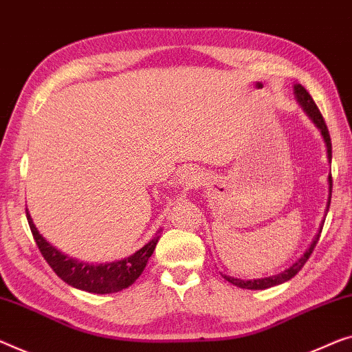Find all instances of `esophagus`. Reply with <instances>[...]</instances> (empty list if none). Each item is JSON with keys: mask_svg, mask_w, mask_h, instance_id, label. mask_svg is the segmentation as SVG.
Instances as JSON below:
<instances>
[{"mask_svg": "<svg viewBox=\"0 0 352 352\" xmlns=\"http://www.w3.org/2000/svg\"><path fill=\"white\" fill-rule=\"evenodd\" d=\"M201 180V177H199V174H197V170H194V169H186V170H183V174H182V182L185 183L186 186H194L196 185V183Z\"/></svg>", "mask_w": 352, "mask_h": 352, "instance_id": "34e87169", "label": "esophagus"}]
</instances>
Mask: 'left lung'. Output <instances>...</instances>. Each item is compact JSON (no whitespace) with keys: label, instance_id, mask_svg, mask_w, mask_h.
Masks as SVG:
<instances>
[{"label":"left lung","instance_id":"obj_1","mask_svg":"<svg viewBox=\"0 0 352 352\" xmlns=\"http://www.w3.org/2000/svg\"><path fill=\"white\" fill-rule=\"evenodd\" d=\"M294 93H296L297 102L300 104L303 110H305V113L311 118V122L316 124V128L321 131V135H322L324 142H326V146H327V160H329V162H332V142H330V134H329L327 124H326V122H324L321 112H319L318 106L314 104L313 98L310 96V93H308L305 88L300 85V83H296V85H294ZM330 197H332V175H329V199H327L326 212H324V218H322L321 224H319L318 232L313 237L310 246H308V248L305 250V253H303L300 258L294 262L292 265L287 267L286 270L280 272V274L272 275V276H265V278H258V280H240V278H234V276L221 274L224 280L232 283L234 286L242 287V289H267V287H274V286H278V285H283V283L289 281L291 278L296 276L298 272H300L302 267L305 265V262L308 261V258H310V254L313 253L314 246H316V243H318L319 235H321V230H322V226H324V221H326V214H327L329 207H330Z\"/></svg>","mask_w":352,"mask_h":352}]
</instances>
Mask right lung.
<instances>
[{"label":"right lung","mask_w":352,"mask_h":352,"mask_svg":"<svg viewBox=\"0 0 352 352\" xmlns=\"http://www.w3.org/2000/svg\"><path fill=\"white\" fill-rule=\"evenodd\" d=\"M26 219H28L30 229L33 232L36 245L44 256L56 275L67 285L76 287V289L93 292V294H112L123 291L129 287L142 274L150 256L153 254L155 246L160 240V232L156 237L145 243L142 248L135 251L128 258L104 262V264H88L71 256L63 254L60 250H56L54 245H50L39 234L38 228L34 226L28 210H26Z\"/></svg>","instance_id":"1"}]
</instances>
